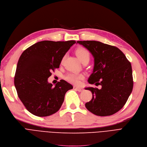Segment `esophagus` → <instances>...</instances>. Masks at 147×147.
Instances as JSON below:
<instances>
[{"mask_svg":"<svg viewBox=\"0 0 147 147\" xmlns=\"http://www.w3.org/2000/svg\"><path fill=\"white\" fill-rule=\"evenodd\" d=\"M74 89L78 90V92H82V91H83V88H78V87H76V86H74Z\"/></svg>","mask_w":147,"mask_h":147,"instance_id":"34e87169","label":"esophagus"}]
</instances>
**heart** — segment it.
Returning a JSON list of instances; mask_svg holds the SVG:
<instances>
[{
    "mask_svg": "<svg viewBox=\"0 0 147 147\" xmlns=\"http://www.w3.org/2000/svg\"><path fill=\"white\" fill-rule=\"evenodd\" d=\"M76 54H77L78 59L81 62H83L86 60H89L90 53L87 49L84 48H79L76 50ZM64 57L63 58L61 63L63 62ZM84 78L83 74H77L75 72H69L64 76L65 80L67 82L71 83L74 84L78 85L80 83V81Z\"/></svg>",
    "mask_w": 147,
    "mask_h": 147,
    "instance_id": "heart-1",
    "label": "heart"
}]
</instances>
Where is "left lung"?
<instances>
[{
  "label": "left lung",
  "instance_id": "8db88e82",
  "mask_svg": "<svg viewBox=\"0 0 147 147\" xmlns=\"http://www.w3.org/2000/svg\"><path fill=\"white\" fill-rule=\"evenodd\" d=\"M92 53L94 67L88 79L90 84L102 89L86 88L92 98L86 108L98 116L111 115L120 111L127 102L133 88L131 63L121 50L113 45L95 41H77Z\"/></svg>",
  "mask_w": 147,
  "mask_h": 147
}]
</instances>
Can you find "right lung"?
<instances>
[{"label":"right lung","instance_id":"1","mask_svg":"<svg viewBox=\"0 0 147 147\" xmlns=\"http://www.w3.org/2000/svg\"><path fill=\"white\" fill-rule=\"evenodd\" d=\"M75 43V41H40L21 55L14 83L19 98L30 113L46 117L60 109L65 93L73 86L61 80L53 87L47 80L52 70L59 67L65 53Z\"/></svg>","mask_w":147,"mask_h":147}]
</instances>
